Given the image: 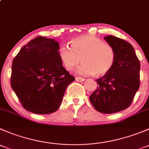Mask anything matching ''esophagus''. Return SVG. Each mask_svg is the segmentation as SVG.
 <instances>
[{"mask_svg":"<svg viewBox=\"0 0 149 149\" xmlns=\"http://www.w3.org/2000/svg\"><path fill=\"white\" fill-rule=\"evenodd\" d=\"M76 81L78 82H83L84 81V79H83V78H81V77H76Z\"/></svg>","mask_w":149,"mask_h":149,"instance_id":"obj_1","label":"esophagus"}]
</instances>
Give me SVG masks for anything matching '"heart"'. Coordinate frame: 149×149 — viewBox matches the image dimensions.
Segmentation results:
<instances>
[{"instance_id":"b5f03b06","label":"heart","mask_w":149,"mask_h":149,"mask_svg":"<svg viewBox=\"0 0 149 149\" xmlns=\"http://www.w3.org/2000/svg\"><path fill=\"white\" fill-rule=\"evenodd\" d=\"M71 48L61 45L58 55L64 68L71 71L81 61V64L76 70L79 74L88 76L95 74L103 76L113 67L115 62V52L109 45L104 43L101 39L89 34L72 39Z\"/></svg>"}]
</instances>
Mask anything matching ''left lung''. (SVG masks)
<instances>
[{
	"mask_svg": "<svg viewBox=\"0 0 149 149\" xmlns=\"http://www.w3.org/2000/svg\"><path fill=\"white\" fill-rule=\"evenodd\" d=\"M115 49V62L89 97L96 110L104 114L120 112L130 106L140 86L141 65L134 48L127 42L109 35L104 37Z\"/></svg>",
	"mask_w": 149,
	"mask_h": 149,
	"instance_id": "left-lung-1",
	"label": "left lung"
}]
</instances>
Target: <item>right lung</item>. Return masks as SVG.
<instances>
[{
    "label": "right lung",
    "mask_w": 149,
    "mask_h": 149,
    "mask_svg": "<svg viewBox=\"0 0 149 149\" xmlns=\"http://www.w3.org/2000/svg\"><path fill=\"white\" fill-rule=\"evenodd\" d=\"M59 46L54 39L36 37L13 59L10 86L27 111L40 115L55 112L67 86L75 81L58 57Z\"/></svg>",
    "instance_id": "1"
}]
</instances>
